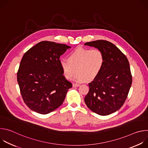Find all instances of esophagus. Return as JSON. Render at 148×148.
<instances>
[{
    "mask_svg": "<svg viewBox=\"0 0 148 148\" xmlns=\"http://www.w3.org/2000/svg\"><path fill=\"white\" fill-rule=\"evenodd\" d=\"M79 84H73V87H79Z\"/></svg>",
    "mask_w": 148,
    "mask_h": 148,
    "instance_id": "1",
    "label": "esophagus"
}]
</instances>
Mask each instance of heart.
<instances>
[{
	"label": "heart",
	"instance_id": "obj_1",
	"mask_svg": "<svg viewBox=\"0 0 148 148\" xmlns=\"http://www.w3.org/2000/svg\"><path fill=\"white\" fill-rule=\"evenodd\" d=\"M60 66L66 78L74 77L75 81H92L101 73L105 63L102 52L98 49L79 48L68 56V59L61 58Z\"/></svg>",
	"mask_w": 148,
	"mask_h": 148
}]
</instances>
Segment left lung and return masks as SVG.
I'll return each instance as SVG.
<instances>
[{
	"instance_id": "obj_1",
	"label": "left lung",
	"mask_w": 148,
	"mask_h": 148,
	"mask_svg": "<svg viewBox=\"0 0 148 148\" xmlns=\"http://www.w3.org/2000/svg\"><path fill=\"white\" fill-rule=\"evenodd\" d=\"M85 46L101 50L105 57L99 75L89 83L90 90L84 98L89 109L99 115H108L123 105L132 84L130 63L122 51L111 42L99 40Z\"/></svg>"
}]
</instances>
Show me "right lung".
<instances>
[{
    "instance_id": "right-lung-1",
    "label": "right lung",
    "mask_w": 148,
    "mask_h": 148,
    "mask_svg": "<svg viewBox=\"0 0 148 148\" xmlns=\"http://www.w3.org/2000/svg\"><path fill=\"white\" fill-rule=\"evenodd\" d=\"M70 48L66 45L43 41L23 55L17 78L24 102L32 111L47 114L64 101L72 84L62 75L59 59Z\"/></svg>"
}]
</instances>
